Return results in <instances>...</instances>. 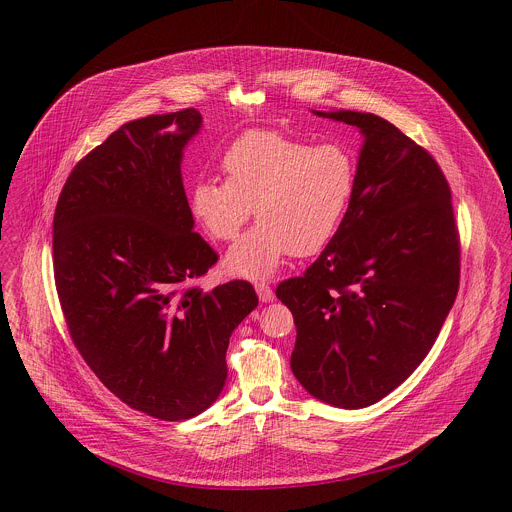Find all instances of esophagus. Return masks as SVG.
<instances>
[{
    "label": "esophagus",
    "instance_id": "esophagus-1",
    "mask_svg": "<svg viewBox=\"0 0 512 512\" xmlns=\"http://www.w3.org/2000/svg\"><path fill=\"white\" fill-rule=\"evenodd\" d=\"M255 289H257V296H259L261 302H271V300H273V289L269 287V283L257 281V283H255Z\"/></svg>",
    "mask_w": 512,
    "mask_h": 512
}]
</instances>
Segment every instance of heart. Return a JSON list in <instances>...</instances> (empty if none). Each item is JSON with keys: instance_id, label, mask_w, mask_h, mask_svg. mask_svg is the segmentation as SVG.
<instances>
[{"instance_id": "1", "label": "heart", "mask_w": 512, "mask_h": 512, "mask_svg": "<svg viewBox=\"0 0 512 512\" xmlns=\"http://www.w3.org/2000/svg\"><path fill=\"white\" fill-rule=\"evenodd\" d=\"M223 178H200L190 206L216 241H233L255 206L259 225L227 255L241 277L271 275L291 253L308 257L328 247L350 212L358 166L340 143H312L277 129H253L229 143Z\"/></svg>"}]
</instances>
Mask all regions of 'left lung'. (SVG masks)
<instances>
[{"label":"left lung","instance_id":"1","mask_svg":"<svg viewBox=\"0 0 512 512\" xmlns=\"http://www.w3.org/2000/svg\"><path fill=\"white\" fill-rule=\"evenodd\" d=\"M364 135L358 184L336 239L275 296L294 314L291 371L316 399L369 407L431 350L460 285L450 184L411 137L373 113H322Z\"/></svg>","mask_w":512,"mask_h":512}]
</instances>
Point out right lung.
I'll return each mask as SVG.
<instances>
[{
	"label": "right lung",
	"mask_w": 512,
	"mask_h": 512,
	"mask_svg": "<svg viewBox=\"0 0 512 512\" xmlns=\"http://www.w3.org/2000/svg\"><path fill=\"white\" fill-rule=\"evenodd\" d=\"M200 123L196 109L123 123L72 168L52 225L72 342L115 397L164 421L221 395L229 338L259 304L243 279L194 283L218 261L192 231L180 174Z\"/></svg>",
	"instance_id": "obj_1"
}]
</instances>
